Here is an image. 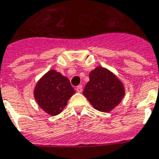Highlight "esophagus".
Masks as SVG:
<instances>
[{
	"label": "esophagus",
	"mask_w": 159,
	"mask_h": 159,
	"mask_svg": "<svg viewBox=\"0 0 159 159\" xmlns=\"http://www.w3.org/2000/svg\"><path fill=\"white\" fill-rule=\"evenodd\" d=\"M76 90H77V92H82V85H79V86H77V88H76Z\"/></svg>",
	"instance_id": "obj_1"
}]
</instances>
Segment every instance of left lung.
<instances>
[{
    "instance_id": "8db88e82",
    "label": "left lung",
    "mask_w": 159,
    "mask_h": 159,
    "mask_svg": "<svg viewBox=\"0 0 159 159\" xmlns=\"http://www.w3.org/2000/svg\"><path fill=\"white\" fill-rule=\"evenodd\" d=\"M83 95L95 109L104 113L113 110L124 97L122 82L113 73L102 67L91 71Z\"/></svg>"
}]
</instances>
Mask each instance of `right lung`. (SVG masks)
Wrapping results in <instances>:
<instances>
[{
	"instance_id": "1",
	"label": "right lung",
	"mask_w": 159,
	"mask_h": 159,
	"mask_svg": "<svg viewBox=\"0 0 159 159\" xmlns=\"http://www.w3.org/2000/svg\"><path fill=\"white\" fill-rule=\"evenodd\" d=\"M75 93L69 80L55 70L46 73L36 85L34 97L37 104L51 116L60 113Z\"/></svg>"
}]
</instances>
